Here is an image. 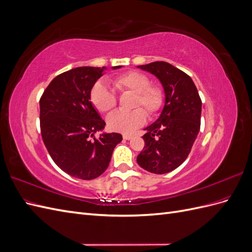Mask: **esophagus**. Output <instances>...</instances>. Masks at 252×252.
I'll list each match as a JSON object with an SVG mask.
<instances>
[{"instance_id": "obj_1", "label": "esophagus", "mask_w": 252, "mask_h": 252, "mask_svg": "<svg viewBox=\"0 0 252 252\" xmlns=\"http://www.w3.org/2000/svg\"><path fill=\"white\" fill-rule=\"evenodd\" d=\"M123 139L124 140H131L132 139V135H130V134H124L123 135Z\"/></svg>"}]
</instances>
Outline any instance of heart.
Returning a JSON list of instances; mask_svg holds the SVG:
<instances>
[{"instance_id":"obj_1","label":"heart","mask_w":252,"mask_h":252,"mask_svg":"<svg viewBox=\"0 0 252 252\" xmlns=\"http://www.w3.org/2000/svg\"><path fill=\"white\" fill-rule=\"evenodd\" d=\"M113 85L121 94H134L131 107L136 110L130 112L114 111L107 117V126L112 131L131 133L146 122V113L154 117L161 110L164 104V94L157 86H150L147 75L138 71H129L113 79ZM90 100L100 112H107L117 105V96L103 82L95 83L90 91ZM143 108L145 111L141 110Z\"/></svg>"}]
</instances>
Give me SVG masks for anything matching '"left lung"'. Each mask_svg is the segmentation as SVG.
<instances>
[{
  "label": "left lung",
  "instance_id": "obj_1",
  "mask_svg": "<svg viewBox=\"0 0 252 252\" xmlns=\"http://www.w3.org/2000/svg\"><path fill=\"white\" fill-rule=\"evenodd\" d=\"M138 68L161 82L165 103L158 120L144 129L145 146L136 162L152 173L170 172L187 158L199 134L201 97L191 78L169 63L158 61Z\"/></svg>",
  "mask_w": 252,
  "mask_h": 252
}]
</instances>
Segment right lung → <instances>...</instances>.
Segmentation results:
<instances>
[{
	"label": "right lung",
	"mask_w": 252,
	"mask_h": 252,
	"mask_svg": "<svg viewBox=\"0 0 252 252\" xmlns=\"http://www.w3.org/2000/svg\"><path fill=\"white\" fill-rule=\"evenodd\" d=\"M106 69L82 66L61 73L50 82L40 100L45 146L61 169L81 180L100 177L107 169L114 147L123 140L116 132H102L100 138H94L106 123L90 102V91Z\"/></svg>",
	"instance_id": "obj_1"
}]
</instances>
